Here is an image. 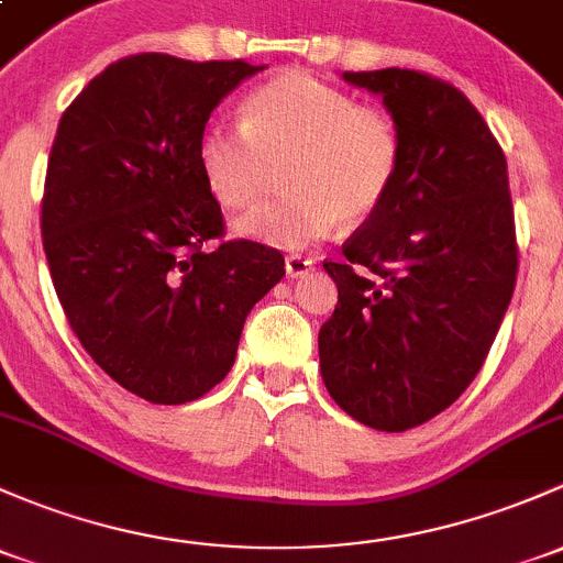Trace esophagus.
<instances>
[{
	"mask_svg": "<svg viewBox=\"0 0 563 563\" xmlns=\"http://www.w3.org/2000/svg\"><path fill=\"white\" fill-rule=\"evenodd\" d=\"M310 269H312V258L299 256V253H294V256L286 258V275L288 277H305Z\"/></svg>",
	"mask_w": 563,
	"mask_h": 563,
	"instance_id": "34e87169",
	"label": "esophagus"
}]
</instances>
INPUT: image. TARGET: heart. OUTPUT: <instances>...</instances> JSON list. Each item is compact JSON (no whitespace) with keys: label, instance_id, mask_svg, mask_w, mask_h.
<instances>
[{"label":"heart","instance_id":"1","mask_svg":"<svg viewBox=\"0 0 563 563\" xmlns=\"http://www.w3.org/2000/svg\"><path fill=\"white\" fill-rule=\"evenodd\" d=\"M286 158L291 188L234 229L245 240L299 251L340 221L361 227L386 205L401 140L386 112L307 73L262 82L242 104V123L210 121L199 134L205 186L227 210L256 205Z\"/></svg>","mask_w":563,"mask_h":563}]
</instances>
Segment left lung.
Instances as JSON below:
<instances>
[{
  "mask_svg": "<svg viewBox=\"0 0 563 563\" xmlns=\"http://www.w3.org/2000/svg\"><path fill=\"white\" fill-rule=\"evenodd\" d=\"M377 93L401 140L386 205L323 262L336 307L318 334L331 399L358 423L407 431L481 372L518 272L507 158L470 99L416 69L345 73Z\"/></svg>",
  "mask_w": 563,
  "mask_h": 563,
  "instance_id": "obj_1",
  "label": "left lung"
}]
</instances>
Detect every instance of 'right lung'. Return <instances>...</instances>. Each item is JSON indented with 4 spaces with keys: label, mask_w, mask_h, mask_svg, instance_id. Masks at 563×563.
Returning a JSON list of instances; mask_svg holds the SVG:
<instances>
[{
    "label": "right lung",
    "mask_w": 563,
    "mask_h": 563,
    "mask_svg": "<svg viewBox=\"0 0 563 563\" xmlns=\"http://www.w3.org/2000/svg\"><path fill=\"white\" fill-rule=\"evenodd\" d=\"M262 69L140 53L97 75L58 121L43 197L53 286L88 356L153 405L218 386L247 312L286 275L275 247H205L223 216L199 169V134Z\"/></svg>",
    "instance_id": "obj_1"
}]
</instances>
